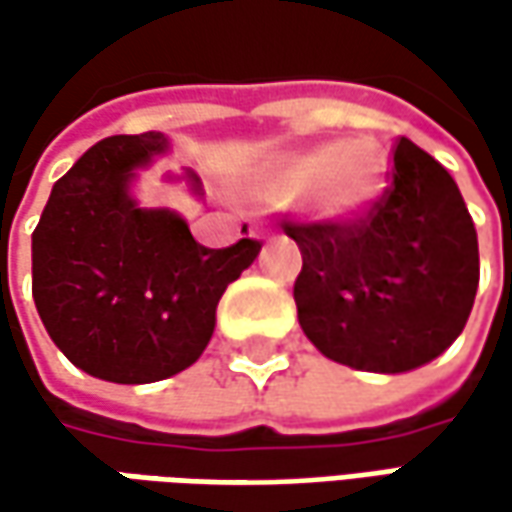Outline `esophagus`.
Wrapping results in <instances>:
<instances>
[{
	"label": "esophagus",
	"instance_id": "1",
	"mask_svg": "<svg viewBox=\"0 0 512 512\" xmlns=\"http://www.w3.org/2000/svg\"><path fill=\"white\" fill-rule=\"evenodd\" d=\"M250 236H253V239H267V236H270V227H267L265 222H256V225H250Z\"/></svg>",
	"mask_w": 512,
	"mask_h": 512
}]
</instances>
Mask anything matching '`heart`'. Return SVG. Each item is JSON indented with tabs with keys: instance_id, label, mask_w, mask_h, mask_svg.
Returning <instances> with one entry per match:
<instances>
[{
	"instance_id": "1",
	"label": "heart",
	"mask_w": 512,
	"mask_h": 512,
	"mask_svg": "<svg viewBox=\"0 0 512 512\" xmlns=\"http://www.w3.org/2000/svg\"><path fill=\"white\" fill-rule=\"evenodd\" d=\"M384 170L387 156L379 142L356 136L276 162L265 173L259 196L267 202L302 196L307 210L319 219H347L376 199Z\"/></svg>"
}]
</instances>
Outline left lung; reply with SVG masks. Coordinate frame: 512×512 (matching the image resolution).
Instances as JSON below:
<instances>
[{
    "label": "left lung",
    "mask_w": 512,
    "mask_h": 512,
    "mask_svg": "<svg viewBox=\"0 0 512 512\" xmlns=\"http://www.w3.org/2000/svg\"><path fill=\"white\" fill-rule=\"evenodd\" d=\"M302 250L299 325L327 359L404 373L433 362L467 325L479 239L453 176L419 145L393 142L390 185L350 219H285Z\"/></svg>",
    "instance_id": "left-lung-1"
}]
</instances>
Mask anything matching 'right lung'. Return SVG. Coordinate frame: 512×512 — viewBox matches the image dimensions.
I'll return each mask as SVG.
<instances>
[{
  "label": "right lung",
  "instance_id": "obj_1",
  "mask_svg": "<svg viewBox=\"0 0 512 512\" xmlns=\"http://www.w3.org/2000/svg\"><path fill=\"white\" fill-rule=\"evenodd\" d=\"M162 150L165 136L153 130L96 142L53 185L33 230L42 325L70 362L105 382H159L196 362L225 287L262 247L239 239L213 250L182 216L136 207L133 170Z\"/></svg>",
  "mask_w": 512,
  "mask_h": 512
}]
</instances>
